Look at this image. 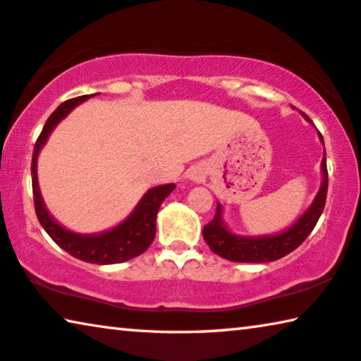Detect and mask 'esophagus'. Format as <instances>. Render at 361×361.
<instances>
[{
	"instance_id": "34e87169",
	"label": "esophagus",
	"mask_w": 361,
	"mask_h": 361,
	"mask_svg": "<svg viewBox=\"0 0 361 361\" xmlns=\"http://www.w3.org/2000/svg\"><path fill=\"white\" fill-rule=\"evenodd\" d=\"M191 178H192V180H195V181H196V180H197V178H199V176H197V175H192V176H191Z\"/></svg>"
}]
</instances>
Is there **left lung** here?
<instances>
[{"mask_svg": "<svg viewBox=\"0 0 361 361\" xmlns=\"http://www.w3.org/2000/svg\"><path fill=\"white\" fill-rule=\"evenodd\" d=\"M306 120H311L303 115ZM321 142L322 136L319 133ZM326 155V152H324ZM322 170V185L319 188L318 195H316L313 204H311L308 211L295 222L288 230L282 233L269 235V236H240L225 228L222 222V206L217 204V212L214 219L209 222L202 230V236L206 240L215 255L225 257V259L233 262H269L277 261L281 257L287 256L288 252L297 250L303 241L308 238V235L313 232V228L318 224L322 211L326 206L327 196V165L326 157H322L321 162Z\"/></svg>", "mask_w": 361, "mask_h": 361, "instance_id": "obj_1", "label": "left lung"}]
</instances>
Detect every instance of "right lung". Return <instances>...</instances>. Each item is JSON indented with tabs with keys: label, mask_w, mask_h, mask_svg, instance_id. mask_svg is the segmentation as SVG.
<instances>
[{
	"label": "right lung",
	"mask_w": 361,
	"mask_h": 361,
	"mask_svg": "<svg viewBox=\"0 0 361 361\" xmlns=\"http://www.w3.org/2000/svg\"><path fill=\"white\" fill-rule=\"evenodd\" d=\"M92 95H82L76 99L66 100L58 106L48 118L45 126H43L39 139H37L34 154H32V191H34V204L37 219L50 238L63 248L69 255L78 257L80 261L92 262V264H116V262H125L133 259L146 251L155 238V219L160 204L164 199L175 190L173 183L170 185L155 186L149 190L133 214L121 222L118 227L99 235H79L69 232L55 219L48 214L45 204L39 190V180H37V157H39L40 149L47 142L50 133L60 123L64 116L71 111L74 106L82 104Z\"/></svg>",
	"instance_id": "1"
}]
</instances>
